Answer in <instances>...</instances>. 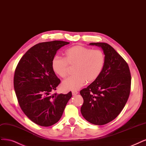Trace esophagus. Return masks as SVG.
Here are the masks:
<instances>
[{"mask_svg":"<svg viewBox=\"0 0 146 146\" xmlns=\"http://www.w3.org/2000/svg\"><path fill=\"white\" fill-rule=\"evenodd\" d=\"M72 94L73 95H75L78 94V92L77 91V90H73V91H72Z\"/></svg>","mask_w":146,"mask_h":146,"instance_id":"esophagus-1","label":"esophagus"}]
</instances>
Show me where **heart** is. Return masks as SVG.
I'll list each match as a JSON object with an SVG mask.
<instances>
[{
  "mask_svg": "<svg viewBox=\"0 0 146 146\" xmlns=\"http://www.w3.org/2000/svg\"><path fill=\"white\" fill-rule=\"evenodd\" d=\"M105 64V55L100 49L75 45L67 49L64 58L55 57L52 68L56 74L63 78L69 74V66H74L72 76L62 83L64 90H75L86 83L95 82L102 74Z\"/></svg>",
  "mask_w": 146,
  "mask_h": 146,
  "instance_id": "obj_1",
  "label": "heart"
}]
</instances>
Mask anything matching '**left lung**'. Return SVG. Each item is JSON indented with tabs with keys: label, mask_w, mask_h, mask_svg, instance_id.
<instances>
[{
	"label": "left lung",
	"mask_w": 146,
	"mask_h": 146,
	"mask_svg": "<svg viewBox=\"0 0 146 146\" xmlns=\"http://www.w3.org/2000/svg\"><path fill=\"white\" fill-rule=\"evenodd\" d=\"M89 44L103 49L105 64L99 77L80 90L84 101L81 113L89 123L104 125L117 118L126 104L131 75L127 62L110 45L106 43Z\"/></svg>",
	"instance_id": "obj_1"
}]
</instances>
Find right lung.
<instances>
[{
	"label": "right lung",
	"mask_w": 146,
	"mask_h": 146,
	"mask_svg": "<svg viewBox=\"0 0 146 146\" xmlns=\"http://www.w3.org/2000/svg\"><path fill=\"white\" fill-rule=\"evenodd\" d=\"M69 42L54 40L39 43L20 60L14 72V88L19 104L33 122L43 127L57 123L72 97L51 94L60 83L52 68L57 50Z\"/></svg>",
	"instance_id": "obj_1"
}]
</instances>
